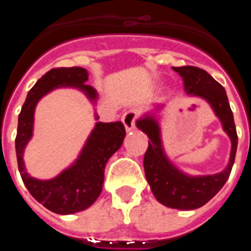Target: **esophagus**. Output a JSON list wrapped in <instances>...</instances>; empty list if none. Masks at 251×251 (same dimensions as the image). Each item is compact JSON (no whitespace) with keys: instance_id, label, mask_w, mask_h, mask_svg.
Here are the masks:
<instances>
[{"instance_id":"34e87169","label":"esophagus","mask_w":251,"mask_h":251,"mask_svg":"<svg viewBox=\"0 0 251 251\" xmlns=\"http://www.w3.org/2000/svg\"><path fill=\"white\" fill-rule=\"evenodd\" d=\"M137 115H138V113H137L136 109H129L124 113L123 117H122V122H123L124 127H126V130H127V132H130V130L136 128Z\"/></svg>"}]
</instances>
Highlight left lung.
Here are the masks:
<instances>
[{
    "label": "left lung",
    "mask_w": 251,
    "mask_h": 251,
    "mask_svg": "<svg viewBox=\"0 0 251 251\" xmlns=\"http://www.w3.org/2000/svg\"><path fill=\"white\" fill-rule=\"evenodd\" d=\"M182 77L183 89L190 97L203 99L211 106L212 112L221 122L223 130L231 142V151L227 166L214 175H188L179 170L166 153L162 142L159 118L157 113L165 104H156L151 112L145 113L136 121L138 129L148 136V150L145 154L143 166L147 182L158 202L177 210H195L220 191L227 181L235 161L238 148V134L229 99L221 84L211 75L196 66L172 68Z\"/></svg>",
    "instance_id": "obj_1"
}]
</instances>
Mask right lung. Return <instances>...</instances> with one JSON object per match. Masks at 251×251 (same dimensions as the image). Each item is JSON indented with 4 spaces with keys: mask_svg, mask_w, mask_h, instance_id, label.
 <instances>
[{
    "mask_svg": "<svg viewBox=\"0 0 251 251\" xmlns=\"http://www.w3.org/2000/svg\"><path fill=\"white\" fill-rule=\"evenodd\" d=\"M88 76V70L79 66L51 69L31 88L19 115L16 156L22 181L37 202L59 215L83 211L95 202L103 188L106 162L121 148L126 137L122 122H97L77 158L57 176L39 179L27 172L24 152L34 134L35 109L40 99L59 88H74L95 105L99 95L93 86L85 84ZM94 115L98 121L97 112Z\"/></svg>",
    "mask_w": 251,
    "mask_h": 251,
    "instance_id": "add662e5",
    "label": "right lung"
}]
</instances>
